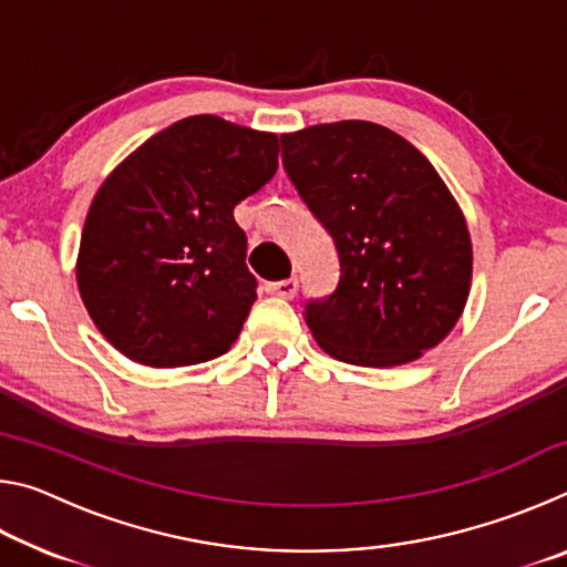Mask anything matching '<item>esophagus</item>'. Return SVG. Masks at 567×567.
I'll use <instances>...</instances> for the list:
<instances>
[{"label":"esophagus","mask_w":567,"mask_h":567,"mask_svg":"<svg viewBox=\"0 0 567 567\" xmlns=\"http://www.w3.org/2000/svg\"><path fill=\"white\" fill-rule=\"evenodd\" d=\"M297 287H300V285H297V280H295V277H290V280L270 282V285H267V287H265V290H267V292H270V295H280V297H285V300H292V297L297 295Z\"/></svg>","instance_id":"34e87169"}]
</instances>
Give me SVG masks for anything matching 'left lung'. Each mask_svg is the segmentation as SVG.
Here are the masks:
<instances>
[{"label":"left lung","instance_id":"left-lung-1","mask_svg":"<svg viewBox=\"0 0 567 567\" xmlns=\"http://www.w3.org/2000/svg\"><path fill=\"white\" fill-rule=\"evenodd\" d=\"M280 140L287 175L340 255L338 290L305 307L320 348L350 364L395 368L443 342L465 310L473 243L430 159L362 120Z\"/></svg>","mask_w":567,"mask_h":567}]
</instances>
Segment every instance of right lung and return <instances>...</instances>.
<instances>
[{"label":"right lung","instance_id":"obj_1","mask_svg":"<svg viewBox=\"0 0 567 567\" xmlns=\"http://www.w3.org/2000/svg\"><path fill=\"white\" fill-rule=\"evenodd\" d=\"M280 142L215 114L179 120L120 162L84 219L76 287L114 350L147 368L225 354L257 300L235 207Z\"/></svg>","mask_w":567,"mask_h":567}]
</instances>
